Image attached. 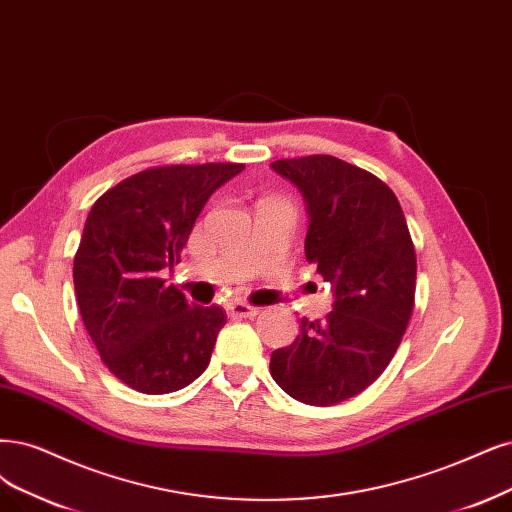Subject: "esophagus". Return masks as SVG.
<instances>
[{
	"label": "esophagus",
	"instance_id": "34e87169",
	"mask_svg": "<svg viewBox=\"0 0 512 512\" xmlns=\"http://www.w3.org/2000/svg\"><path fill=\"white\" fill-rule=\"evenodd\" d=\"M259 314V308H253L249 304H244V301H236V304L227 306V316L238 320V318H253Z\"/></svg>",
	"mask_w": 512,
	"mask_h": 512
}]
</instances>
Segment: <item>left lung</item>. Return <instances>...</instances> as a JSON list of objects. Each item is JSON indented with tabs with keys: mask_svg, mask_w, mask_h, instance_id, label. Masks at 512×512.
<instances>
[{
	"mask_svg": "<svg viewBox=\"0 0 512 512\" xmlns=\"http://www.w3.org/2000/svg\"><path fill=\"white\" fill-rule=\"evenodd\" d=\"M272 168L306 200V259L333 287L325 320L270 358L274 382L295 401L329 407L384 373L401 344L415 297V251L392 189L333 156L278 160Z\"/></svg>",
	"mask_w": 512,
	"mask_h": 512,
	"instance_id": "8db88e82",
	"label": "left lung"
}]
</instances>
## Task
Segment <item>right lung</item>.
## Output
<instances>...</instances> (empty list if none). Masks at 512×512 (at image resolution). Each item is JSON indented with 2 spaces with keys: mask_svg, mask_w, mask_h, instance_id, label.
Listing matches in <instances>:
<instances>
[{
  "mask_svg": "<svg viewBox=\"0 0 512 512\" xmlns=\"http://www.w3.org/2000/svg\"><path fill=\"white\" fill-rule=\"evenodd\" d=\"M242 168H149L90 208L73 259L75 295L103 363L132 390H181L211 363L225 312L187 304L164 272L179 263L206 200Z\"/></svg>",
  "mask_w": 512,
  "mask_h": 512,
  "instance_id": "add662e5",
  "label": "right lung"
}]
</instances>
